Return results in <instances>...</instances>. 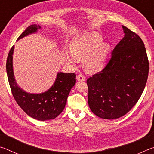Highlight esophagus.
<instances>
[{"mask_svg": "<svg viewBox=\"0 0 154 154\" xmlns=\"http://www.w3.org/2000/svg\"><path fill=\"white\" fill-rule=\"evenodd\" d=\"M77 79L78 81H85V77L82 74H79L77 77Z\"/></svg>", "mask_w": 154, "mask_h": 154, "instance_id": "obj_1", "label": "esophagus"}]
</instances>
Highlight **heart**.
I'll return each instance as SVG.
<instances>
[{
    "mask_svg": "<svg viewBox=\"0 0 154 154\" xmlns=\"http://www.w3.org/2000/svg\"><path fill=\"white\" fill-rule=\"evenodd\" d=\"M103 38L95 32H86L77 36L71 43V51H67L65 58L72 64L84 60L85 70L95 72L102 69L109 50L108 43H101Z\"/></svg>",
    "mask_w": 154,
    "mask_h": 154,
    "instance_id": "heart-1",
    "label": "heart"
}]
</instances>
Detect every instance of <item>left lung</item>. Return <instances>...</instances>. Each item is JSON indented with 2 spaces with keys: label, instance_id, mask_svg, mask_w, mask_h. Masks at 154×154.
Listing matches in <instances>:
<instances>
[{
  "label": "left lung",
  "instance_id": "obj_1",
  "mask_svg": "<svg viewBox=\"0 0 154 154\" xmlns=\"http://www.w3.org/2000/svg\"><path fill=\"white\" fill-rule=\"evenodd\" d=\"M125 35L102 71L87 79L88 101L99 118H120L136 105L147 83L149 64L143 41L122 26Z\"/></svg>",
  "mask_w": 154,
  "mask_h": 154
}]
</instances>
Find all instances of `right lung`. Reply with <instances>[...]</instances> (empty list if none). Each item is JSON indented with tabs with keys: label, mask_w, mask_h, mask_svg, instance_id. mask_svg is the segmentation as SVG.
Here are the masks:
<instances>
[{
	"label": "right lung",
	"mask_w": 154,
	"mask_h": 154,
	"mask_svg": "<svg viewBox=\"0 0 154 154\" xmlns=\"http://www.w3.org/2000/svg\"><path fill=\"white\" fill-rule=\"evenodd\" d=\"M41 28L36 24L30 25L22 33L17 40ZM13 46L7 59L6 69L12 94L16 103L26 113L35 119L41 121L56 118L64 110L68 96L76 82L75 73L58 72L55 83L46 92L41 94L26 92L18 86L15 82L13 70Z\"/></svg>",
	"instance_id": "add662e5"
}]
</instances>
